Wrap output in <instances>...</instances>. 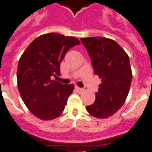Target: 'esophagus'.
<instances>
[{
	"label": "esophagus",
	"mask_w": 152,
	"mask_h": 152,
	"mask_svg": "<svg viewBox=\"0 0 152 152\" xmlns=\"http://www.w3.org/2000/svg\"><path fill=\"white\" fill-rule=\"evenodd\" d=\"M76 90H77V91L79 92V93H82V92H83V88H80V87H79V86H76Z\"/></svg>",
	"instance_id": "esophagus-1"
}]
</instances>
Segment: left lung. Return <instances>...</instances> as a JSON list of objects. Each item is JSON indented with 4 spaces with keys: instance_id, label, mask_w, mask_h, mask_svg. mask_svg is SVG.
<instances>
[{
    "instance_id": "8db88e82",
    "label": "left lung",
    "mask_w": 152,
    "mask_h": 152,
    "mask_svg": "<svg viewBox=\"0 0 152 152\" xmlns=\"http://www.w3.org/2000/svg\"><path fill=\"white\" fill-rule=\"evenodd\" d=\"M91 58L94 74L101 79L94 104L86 107L90 115L107 118L125 102L132 72L129 57L115 41L103 37L81 39Z\"/></svg>"
}]
</instances>
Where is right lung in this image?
Wrapping results in <instances>:
<instances>
[{
  "instance_id": "right-lung-1",
  "label": "right lung",
  "mask_w": 152,
  "mask_h": 152,
  "mask_svg": "<svg viewBox=\"0 0 152 152\" xmlns=\"http://www.w3.org/2000/svg\"><path fill=\"white\" fill-rule=\"evenodd\" d=\"M79 44L74 37L48 33L33 41L19 59L18 90L27 107L39 119H55L64 110L74 85L62 84L52 77L60 76V62L65 55Z\"/></svg>"
}]
</instances>
